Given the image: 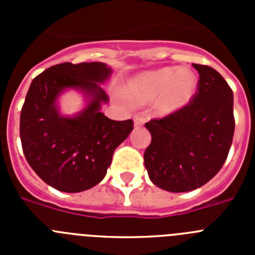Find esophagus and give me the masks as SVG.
Instances as JSON below:
<instances>
[{"instance_id": "esophagus-1", "label": "esophagus", "mask_w": 255, "mask_h": 255, "mask_svg": "<svg viewBox=\"0 0 255 255\" xmlns=\"http://www.w3.org/2000/svg\"><path fill=\"white\" fill-rule=\"evenodd\" d=\"M145 121V119L141 116H135L134 117V126H141Z\"/></svg>"}]
</instances>
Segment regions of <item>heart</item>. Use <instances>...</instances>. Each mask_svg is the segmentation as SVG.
Listing matches in <instances>:
<instances>
[{
	"instance_id": "heart-1",
	"label": "heart",
	"mask_w": 255,
	"mask_h": 255,
	"mask_svg": "<svg viewBox=\"0 0 255 255\" xmlns=\"http://www.w3.org/2000/svg\"><path fill=\"white\" fill-rule=\"evenodd\" d=\"M198 89V76L191 69L162 67L130 78L124 85V93L138 106L154 102L159 115L176 114L194 100Z\"/></svg>"
}]
</instances>
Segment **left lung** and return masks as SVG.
<instances>
[{
	"instance_id": "8db88e82",
	"label": "left lung",
	"mask_w": 255,
	"mask_h": 255,
	"mask_svg": "<svg viewBox=\"0 0 255 255\" xmlns=\"http://www.w3.org/2000/svg\"><path fill=\"white\" fill-rule=\"evenodd\" d=\"M199 73L198 92L176 114L150 120L152 135L144 166L155 186L172 193L203 186L224 166L233 143L234 93L220 73L193 64Z\"/></svg>"
}]
</instances>
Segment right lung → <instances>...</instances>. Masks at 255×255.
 <instances>
[{"instance_id":"1","label":"right lung","mask_w":255,"mask_h":255,"mask_svg":"<svg viewBox=\"0 0 255 255\" xmlns=\"http://www.w3.org/2000/svg\"><path fill=\"white\" fill-rule=\"evenodd\" d=\"M112 69L103 62H64L34 78L20 115V139L30 167L52 188L79 193L105 179L112 154L132 130V121H115L101 112L108 97L101 87ZM67 90L85 97L73 117L62 115L58 98Z\"/></svg>"}]
</instances>
